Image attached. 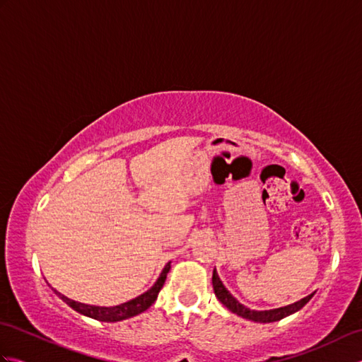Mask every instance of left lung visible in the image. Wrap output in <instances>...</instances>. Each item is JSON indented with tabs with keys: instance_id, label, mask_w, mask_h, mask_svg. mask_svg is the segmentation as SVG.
Listing matches in <instances>:
<instances>
[{
	"instance_id": "1",
	"label": "left lung",
	"mask_w": 362,
	"mask_h": 362,
	"mask_svg": "<svg viewBox=\"0 0 362 362\" xmlns=\"http://www.w3.org/2000/svg\"><path fill=\"white\" fill-rule=\"evenodd\" d=\"M213 291L216 297L219 298V302L226 306L228 311L235 313L236 316L244 317V319H249L253 322H261V324H267V322H275V320H280L283 317L289 316V314L298 311L300 308H303V306L310 302V298L313 297V294L306 296L305 298L298 300V302L288 305V306H283V308H276V310H269V311H253L245 308L244 305H241L238 300L230 294V292L226 289L224 284L219 280V276L216 274V271H213Z\"/></svg>"
}]
</instances>
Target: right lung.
I'll return each instance as SVG.
<instances>
[{"instance_id":"1","label":"right lung","mask_w":362,"mask_h":362,"mask_svg":"<svg viewBox=\"0 0 362 362\" xmlns=\"http://www.w3.org/2000/svg\"><path fill=\"white\" fill-rule=\"evenodd\" d=\"M169 269H171V263H168L165 266V269L161 271L156 284H153L149 291H146L144 294L138 296L134 300H129V302H126V303H121L118 306H109V308H107V306H93V305L79 303V302H76V300H71V298L65 297L64 294H60V292H57V291H56V294L62 298L66 305H70L74 311L83 314V316L101 320V322H119V320H124L129 317H134V316H136V314L146 311L153 302H156L160 289L163 288Z\"/></svg>"}]
</instances>
